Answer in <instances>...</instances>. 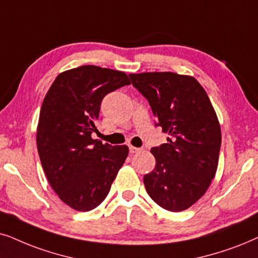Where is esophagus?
Masks as SVG:
<instances>
[{"mask_svg": "<svg viewBox=\"0 0 258 258\" xmlns=\"http://www.w3.org/2000/svg\"><path fill=\"white\" fill-rule=\"evenodd\" d=\"M140 150H142V149H139V147L130 146V152H131V153H137V152H139Z\"/></svg>", "mask_w": 258, "mask_h": 258, "instance_id": "34e87169", "label": "esophagus"}]
</instances>
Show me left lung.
<instances>
[{
  "label": "left lung",
  "instance_id": "obj_1",
  "mask_svg": "<svg viewBox=\"0 0 258 258\" xmlns=\"http://www.w3.org/2000/svg\"><path fill=\"white\" fill-rule=\"evenodd\" d=\"M147 99L167 143L153 147L152 172L144 176L151 198L165 210L194 205L210 186L218 166L221 125L205 89L190 75L172 72L130 74Z\"/></svg>",
  "mask_w": 258,
  "mask_h": 258
}]
</instances>
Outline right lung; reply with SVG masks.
I'll list each match as a JSON object with an SVG mask.
<instances>
[{
  "mask_svg": "<svg viewBox=\"0 0 258 258\" xmlns=\"http://www.w3.org/2000/svg\"><path fill=\"white\" fill-rule=\"evenodd\" d=\"M127 74L81 66L57 75L41 106L36 145L50 186L68 207L93 210L107 197L128 147L92 138L106 94L130 85Z\"/></svg>",
  "mask_w": 258,
  "mask_h": 258,
  "instance_id": "add662e5",
  "label": "right lung"
}]
</instances>
